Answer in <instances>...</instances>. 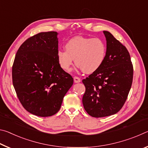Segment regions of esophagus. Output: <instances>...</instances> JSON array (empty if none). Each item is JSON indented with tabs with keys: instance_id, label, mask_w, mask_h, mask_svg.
<instances>
[{
	"instance_id": "34e87169",
	"label": "esophagus",
	"mask_w": 148,
	"mask_h": 148,
	"mask_svg": "<svg viewBox=\"0 0 148 148\" xmlns=\"http://www.w3.org/2000/svg\"><path fill=\"white\" fill-rule=\"evenodd\" d=\"M74 81L75 83H79L80 82H81V79H80L79 77H77V76H75L74 77Z\"/></svg>"
}]
</instances>
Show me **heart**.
<instances>
[{
	"mask_svg": "<svg viewBox=\"0 0 148 148\" xmlns=\"http://www.w3.org/2000/svg\"><path fill=\"white\" fill-rule=\"evenodd\" d=\"M65 49H59L57 53L59 66L65 71L71 70L75 61L84 72L93 73L101 68L106 55V44L99 38L75 36L66 42Z\"/></svg>",
	"mask_w": 148,
	"mask_h": 148,
	"instance_id": "heart-1",
	"label": "heart"
}]
</instances>
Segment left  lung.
<instances>
[{
    "label": "left lung",
    "mask_w": 148,
    "mask_h": 148,
    "mask_svg": "<svg viewBox=\"0 0 148 148\" xmlns=\"http://www.w3.org/2000/svg\"><path fill=\"white\" fill-rule=\"evenodd\" d=\"M103 32L106 40L104 61L101 68L82 80L86 87L82 99L84 109L94 117L117 113L126 101L133 78L128 50L110 32Z\"/></svg>",
    "instance_id": "8db88e82"
}]
</instances>
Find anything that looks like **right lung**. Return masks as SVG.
<instances>
[{
    "mask_svg": "<svg viewBox=\"0 0 148 148\" xmlns=\"http://www.w3.org/2000/svg\"><path fill=\"white\" fill-rule=\"evenodd\" d=\"M57 34L40 32L26 40L17 50L12 66L17 96L24 108L37 116L56 114L73 84L72 77L57 61Z\"/></svg>",
    "mask_w": 148,
    "mask_h": 148,
    "instance_id": "obj_1",
    "label": "right lung"
}]
</instances>
